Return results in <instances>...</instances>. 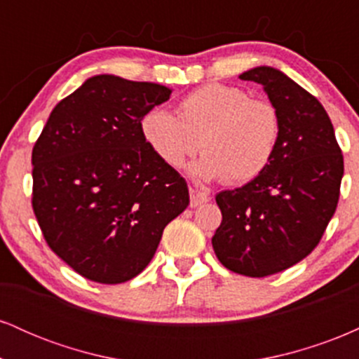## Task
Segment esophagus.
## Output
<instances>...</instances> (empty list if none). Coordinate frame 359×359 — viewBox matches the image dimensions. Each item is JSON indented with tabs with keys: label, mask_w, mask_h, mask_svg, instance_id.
Here are the masks:
<instances>
[{
	"label": "esophagus",
	"mask_w": 359,
	"mask_h": 359,
	"mask_svg": "<svg viewBox=\"0 0 359 359\" xmlns=\"http://www.w3.org/2000/svg\"><path fill=\"white\" fill-rule=\"evenodd\" d=\"M189 194H191V208H199L201 204H205L211 201V196H209V194L196 191V189H192V187H191V191H189Z\"/></svg>",
	"instance_id": "obj_1"
}]
</instances>
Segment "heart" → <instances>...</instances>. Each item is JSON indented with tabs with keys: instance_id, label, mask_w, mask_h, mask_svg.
I'll return each mask as SVG.
<instances>
[{
	"instance_id": "obj_1",
	"label": "heart",
	"mask_w": 359,
	"mask_h": 359,
	"mask_svg": "<svg viewBox=\"0 0 359 359\" xmlns=\"http://www.w3.org/2000/svg\"><path fill=\"white\" fill-rule=\"evenodd\" d=\"M142 135L168 167H182L199 148L204 155L194 174L243 184L269 167L282 137V118L270 101L250 97L245 89L208 84L180 101L177 116L165 109L148 111Z\"/></svg>"
}]
</instances>
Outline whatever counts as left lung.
Listing matches in <instances>:
<instances>
[{"instance_id": "8db88e82", "label": "left lung", "mask_w": 359, "mask_h": 359, "mask_svg": "<svg viewBox=\"0 0 359 359\" xmlns=\"http://www.w3.org/2000/svg\"><path fill=\"white\" fill-rule=\"evenodd\" d=\"M240 79L263 86L282 137L262 174L216 196L222 221L212 248L228 270L259 278L290 269L319 245L336 212L344 162L331 119L311 93L266 65Z\"/></svg>"}]
</instances>
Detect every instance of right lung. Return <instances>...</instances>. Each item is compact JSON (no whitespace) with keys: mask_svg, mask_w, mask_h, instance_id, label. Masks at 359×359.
Returning a JSON list of instances; mask_svg holds the SVG:
<instances>
[{"mask_svg":"<svg viewBox=\"0 0 359 359\" xmlns=\"http://www.w3.org/2000/svg\"><path fill=\"white\" fill-rule=\"evenodd\" d=\"M172 89L101 74L52 109L32 151L45 241L84 278L123 283L189 205L187 182L147 145L142 119Z\"/></svg>","mask_w":359,"mask_h":359,"instance_id":"right-lung-1","label":"right lung"}]
</instances>
